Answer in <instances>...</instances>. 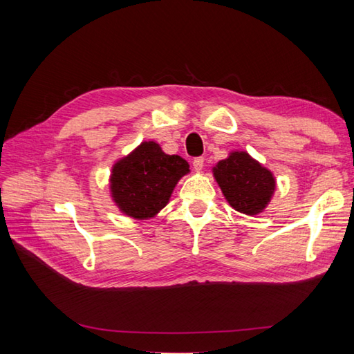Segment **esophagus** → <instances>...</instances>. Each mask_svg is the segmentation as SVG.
I'll list each match as a JSON object with an SVG mask.
<instances>
[{"label":"esophagus","instance_id":"obj_1","mask_svg":"<svg viewBox=\"0 0 354 354\" xmlns=\"http://www.w3.org/2000/svg\"><path fill=\"white\" fill-rule=\"evenodd\" d=\"M193 169L196 171H201L202 169H204V158L199 156V158H194L193 160Z\"/></svg>","mask_w":354,"mask_h":354}]
</instances>
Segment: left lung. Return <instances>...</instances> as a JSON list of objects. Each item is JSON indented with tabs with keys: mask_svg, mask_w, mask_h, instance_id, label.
<instances>
[{
	"mask_svg": "<svg viewBox=\"0 0 354 354\" xmlns=\"http://www.w3.org/2000/svg\"><path fill=\"white\" fill-rule=\"evenodd\" d=\"M213 175L228 204L248 216L261 213L275 192L272 171L242 150L231 152L217 162Z\"/></svg>",
	"mask_w": 354,
	"mask_h": 354,
	"instance_id": "left-lung-1",
	"label": "left lung"
}]
</instances>
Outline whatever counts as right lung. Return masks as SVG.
Wrapping results in <instances>:
<instances>
[{
  "instance_id": "1",
  "label": "right lung",
  "mask_w": 354,
  "mask_h": 354,
  "mask_svg": "<svg viewBox=\"0 0 354 354\" xmlns=\"http://www.w3.org/2000/svg\"><path fill=\"white\" fill-rule=\"evenodd\" d=\"M189 171L184 158L164 153L155 141H142L112 165V201L132 219H150L169 204L173 189Z\"/></svg>"
}]
</instances>
